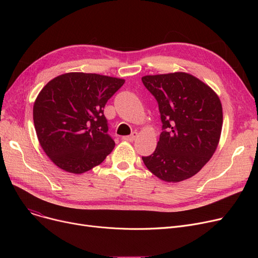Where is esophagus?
<instances>
[{
  "label": "esophagus",
  "mask_w": 258,
  "mask_h": 258,
  "mask_svg": "<svg viewBox=\"0 0 258 258\" xmlns=\"http://www.w3.org/2000/svg\"><path fill=\"white\" fill-rule=\"evenodd\" d=\"M137 137H138V133L137 132H134L132 135H130V136L122 137V140L127 141V142H133V141H135V139H136Z\"/></svg>",
  "instance_id": "34e87169"
}]
</instances>
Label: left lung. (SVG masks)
I'll use <instances>...</instances> for the list:
<instances>
[{
	"mask_svg": "<svg viewBox=\"0 0 258 258\" xmlns=\"http://www.w3.org/2000/svg\"><path fill=\"white\" fill-rule=\"evenodd\" d=\"M142 83L158 102L163 130L156 151L142 157L145 166L165 182L191 178L218 147L223 126L219 96L184 72L146 75Z\"/></svg>",
	"mask_w": 258,
	"mask_h": 258,
	"instance_id": "1",
	"label": "left lung"
}]
</instances>
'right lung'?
<instances>
[{"instance_id": "1", "label": "right lung", "mask_w": 258, "mask_h": 258, "mask_svg": "<svg viewBox=\"0 0 258 258\" xmlns=\"http://www.w3.org/2000/svg\"><path fill=\"white\" fill-rule=\"evenodd\" d=\"M124 79L72 72L50 80L33 105L40 146L54 164L83 173L102 163L115 147L103 108Z\"/></svg>"}]
</instances>
